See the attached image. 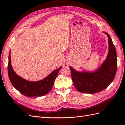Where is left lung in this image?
<instances>
[{
	"mask_svg": "<svg viewBox=\"0 0 125 125\" xmlns=\"http://www.w3.org/2000/svg\"><path fill=\"white\" fill-rule=\"evenodd\" d=\"M108 37V53L106 59L101 67L94 72H78L70 67L71 78L76 89L79 92L95 94L108 87L115 77L117 62L116 52L110 35Z\"/></svg>",
	"mask_w": 125,
	"mask_h": 125,
	"instance_id": "8db88e82",
	"label": "left lung"
}]
</instances>
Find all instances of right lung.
I'll return each instance as SVG.
<instances>
[{
  "mask_svg": "<svg viewBox=\"0 0 125 125\" xmlns=\"http://www.w3.org/2000/svg\"><path fill=\"white\" fill-rule=\"evenodd\" d=\"M61 68L53 71L42 80L36 82L28 81L18 76L13 70L10 61V52L9 53L7 68L10 82L19 92L27 97H41L47 94L52 89Z\"/></svg>",
  "mask_w": 125,
  "mask_h": 125,
  "instance_id": "obj_1",
  "label": "right lung"
}]
</instances>
